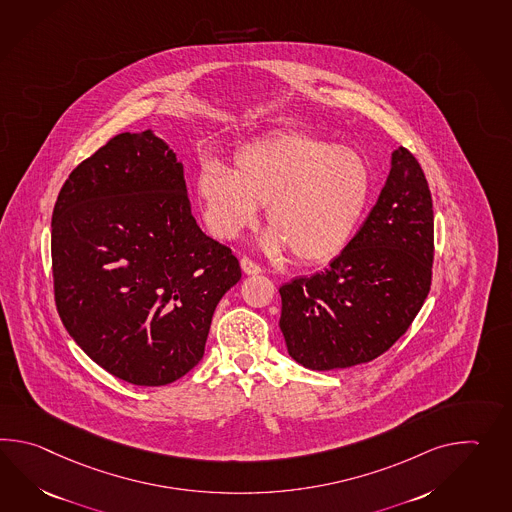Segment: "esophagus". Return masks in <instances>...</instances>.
Masks as SVG:
<instances>
[{"instance_id": "esophagus-1", "label": "esophagus", "mask_w": 512, "mask_h": 512, "mask_svg": "<svg viewBox=\"0 0 512 512\" xmlns=\"http://www.w3.org/2000/svg\"><path fill=\"white\" fill-rule=\"evenodd\" d=\"M240 266H242V272L246 273V275H257V273L262 272L261 266H259L257 262H253L251 259H248V257L240 259Z\"/></svg>"}]
</instances>
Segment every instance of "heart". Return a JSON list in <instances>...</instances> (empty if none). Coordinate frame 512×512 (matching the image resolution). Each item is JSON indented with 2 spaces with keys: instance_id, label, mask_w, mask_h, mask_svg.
<instances>
[{
  "instance_id": "heart-1",
  "label": "heart",
  "mask_w": 512,
  "mask_h": 512,
  "mask_svg": "<svg viewBox=\"0 0 512 512\" xmlns=\"http://www.w3.org/2000/svg\"><path fill=\"white\" fill-rule=\"evenodd\" d=\"M371 169L354 148L286 132L246 143L228 165L207 159L194 191L205 226L222 240L251 229L266 205L264 250H292L303 264L332 261L349 246L371 196Z\"/></svg>"
}]
</instances>
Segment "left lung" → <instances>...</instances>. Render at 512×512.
<instances>
[{
	"label": "left lung",
	"mask_w": 512,
	"mask_h": 512,
	"mask_svg": "<svg viewBox=\"0 0 512 512\" xmlns=\"http://www.w3.org/2000/svg\"><path fill=\"white\" fill-rule=\"evenodd\" d=\"M433 205L419 161L404 147L375 207L329 268L279 288L288 354L312 371L386 353L419 314L432 284Z\"/></svg>",
	"instance_id": "left-lung-1"
}]
</instances>
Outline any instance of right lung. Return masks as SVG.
I'll return each instance as SVG.
<instances>
[{"mask_svg": "<svg viewBox=\"0 0 512 512\" xmlns=\"http://www.w3.org/2000/svg\"><path fill=\"white\" fill-rule=\"evenodd\" d=\"M58 314L80 349L134 386H165L204 356L216 305L242 272L191 213L183 163L152 130L84 159L51 222Z\"/></svg>", "mask_w": 512, "mask_h": 512, "instance_id": "add662e5", "label": "right lung"}]
</instances>
